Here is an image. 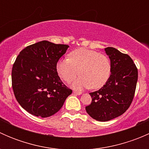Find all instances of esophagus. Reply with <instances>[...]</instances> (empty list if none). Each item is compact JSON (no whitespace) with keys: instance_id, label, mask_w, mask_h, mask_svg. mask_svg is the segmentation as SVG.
<instances>
[{"instance_id":"34e87169","label":"esophagus","mask_w":149,"mask_h":149,"mask_svg":"<svg viewBox=\"0 0 149 149\" xmlns=\"http://www.w3.org/2000/svg\"><path fill=\"white\" fill-rule=\"evenodd\" d=\"M73 94H76V95H81L82 94V92L81 91H73Z\"/></svg>"}]
</instances>
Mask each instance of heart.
Returning a JSON list of instances; mask_svg holds the SVG:
<instances>
[{"mask_svg": "<svg viewBox=\"0 0 149 149\" xmlns=\"http://www.w3.org/2000/svg\"><path fill=\"white\" fill-rule=\"evenodd\" d=\"M56 69L60 77L66 82L74 80L79 73L81 75L73 82L74 88L90 87L91 89H97L109 80L111 63L106 55L82 47L72 51L69 58L60 60Z\"/></svg>", "mask_w": 149, "mask_h": 149, "instance_id": "b5f03b06", "label": "heart"}]
</instances>
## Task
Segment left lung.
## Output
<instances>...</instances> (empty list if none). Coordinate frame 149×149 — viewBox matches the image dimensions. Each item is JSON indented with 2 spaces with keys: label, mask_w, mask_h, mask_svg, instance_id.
Masks as SVG:
<instances>
[{
  "label": "left lung",
  "mask_w": 149,
  "mask_h": 149,
  "mask_svg": "<svg viewBox=\"0 0 149 149\" xmlns=\"http://www.w3.org/2000/svg\"><path fill=\"white\" fill-rule=\"evenodd\" d=\"M104 50L110 59V77L100 89L89 93L92 101L86 107L87 113L100 122L120 116L128 109L138 81V69L128 55L111 47Z\"/></svg>",
  "instance_id": "left-lung-1"
}]
</instances>
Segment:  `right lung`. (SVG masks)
Returning <instances> with one entry per match:
<instances>
[{
    "mask_svg": "<svg viewBox=\"0 0 149 149\" xmlns=\"http://www.w3.org/2000/svg\"><path fill=\"white\" fill-rule=\"evenodd\" d=\"M68 47L44 40L27 46L17 56L12 68V88L17 102L29 113L52 116L71 94L56 69Z\"/></svg>",
    "mask_w": 149,
    "mask_h": 149,
    "instance_id": "right-lung-1",
    "label": "right lung"
}]
</instances>
